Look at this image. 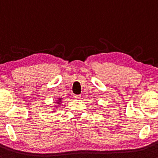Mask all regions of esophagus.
<instances>
[{
  "label": "esophagus",
  "mask_w": 158,
  "mask_h": 158,
  "mask_svg": "<svg viewBox=\"0 0 158 158\" xmlns=\"http://www.w3.org/2000/svg\"><path fill=\"white\" fill-rule=\"evenodd\" d=\"M74 98H77V99H79V98H81V95H74Z\"/></svg>",
  "instance_id": "1"
}]
</instances>
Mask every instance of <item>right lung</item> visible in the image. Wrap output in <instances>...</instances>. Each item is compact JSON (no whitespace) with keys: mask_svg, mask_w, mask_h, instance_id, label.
<instances>
[{"mask_svg":"<svg viewBox=\"0 0 158 158\" xmlns=\"http://www.w3.org/2000/svg\"><path fill=\"white\" fill-rule=\"evenodd\" d=\"M56 103H57V104H60V103H61V98H59V100L56 101Z\"/></svg>","mask_w":158,"mask_h":158,"instance_id":"add662e5","label":"right lung"}]
</instances>
